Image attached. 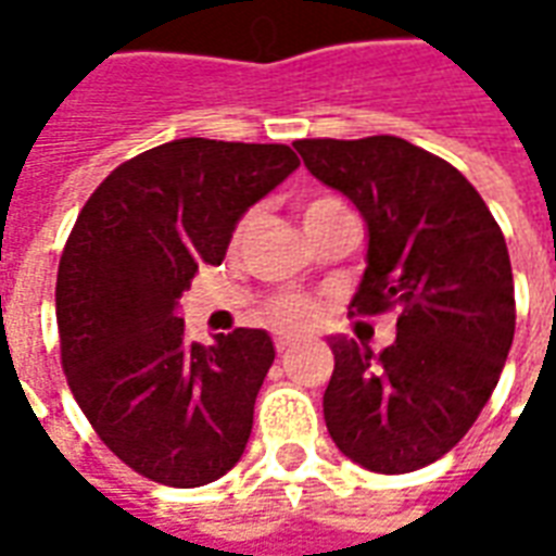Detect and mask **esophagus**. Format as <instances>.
I'll return each mask as SVG.
<instances>
[{"label": "esophagus", "mask_w": 556, "mask_h": 556, "mask_svg": "<svg viewBox=\"0 0 556 556\" xmlns=\"http://www.w3.org/2000/svg\"><path fill=\"white\" fill-rule=\"evenodd\" d=\"M291 345H294V339L291 337H277V351L282 354V351H289Z\"/></svg>", "instance_id": "34e87169"}]
</instances>
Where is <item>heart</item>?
<instances>
[{
    "label": "heart",
    "instance_id": "b5f03b06",
    "mask_svg": "<svg viewBox=\"0 0 556 556\" xmlns=\"http://www.w3.org/2000/svg\"><path fill=\"white\" fill-rule=\"evenodd\" d=\"M327 205H337V199H330V195L313 199L309 205L303 207V214H313V211H318V207H327ZM274 315H277L279 325L301 327L315 315V303L306 301V298H286V301H279L277 306H274Z\"/></svg>",
    "mask_w": 556,
    "mask_h": 556
}]
</instances>
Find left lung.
<instances>
[{"mask_svg": "<svg viewBox=\"0 0 556 556\" xmlns=\"http://www.w3.org/2000/svg\"><path fill=\"white\" fill-rule=\"evenodd\" d=\"M294 148L366 223V270L351 309H402L381 354L327 337L337 361L327 431L354 465L410 473L465 438L513 349L503 231L462 172L408 139H298Z\"/></svg>", "mask_w": 556, "mask_h": 556, "instance_id": "left-lung-1", "label": "left lung"}]
</instances>
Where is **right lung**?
<instances>
[{"instance_id": "add662e5", "label": "right lung", "mask_w": 556, "mask_h": 556, "mask_svg": "<svg viewBox=\"0 0 556 556\" xmlns=\"http://www.w3.org/2000/svg\"><path fill=\"white\" fill-rule=\"evenodd\" d=\"M298 166L289 146L172 139L110 172L79 211L55 279L62 366L101 441L142 477L195 489L241 462L274 339L238 327L187 342L178 301Z\"/></svg>"}]
</instances>
